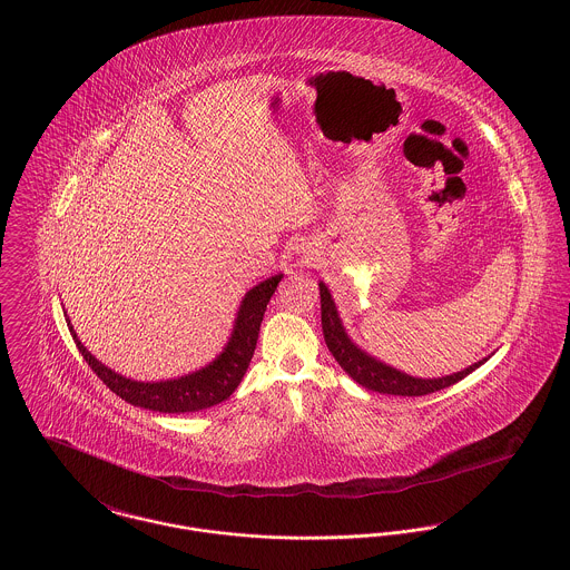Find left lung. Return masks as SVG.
I'll use <instances>...</instances> for the list:
<instances>
[{
    "mask_svg": "<svg viewBox=\"0 0 570 570\" xmlns=\"http://www.w3.org/2000/svg\"><path fill=\"white\" fill-rule=\"evenodd\" d=\"M320 296H322V330H324V338H326L330 354L362 389L373 390L380 394H396V396H422V394L449 389L452 384L461 382L463 377H468L472 371L479 368L480 364H484L489 360L487 356V358L470 364L468 368L456 371L452 375H444V377L407 375V373L390 366L386 362L366 354L360 345L354 343V338L343 326L338 308H336L328 285L324 281H320Z\"/></svg>",
    "mask_w": 570,
    "mask_h": 570,
    "instance_id": "obj_1",
    "label": "left lung"
}]
</instances>
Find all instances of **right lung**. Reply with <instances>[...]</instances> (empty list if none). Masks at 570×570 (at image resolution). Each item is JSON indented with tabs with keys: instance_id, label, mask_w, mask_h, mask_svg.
<instances>
[{
	"instance_id": "obj_1",
	"label": "right lung",
	"mask_w": 570,
	"mask_h": 570,
	"mask_svg": "<svg viewBox=\"0 0 570 570\" xmlns=\"http://www.w3.org/2000/svg\"><path fill=\"white\" fill-rule=\"evenodd\" d=\"M281 278L283 274H274L244 294L234 320L232 334L216 358L197 371H190L186 375L171 377V380L139 382L109 368L96 356H91V352H88V347L77 336L70 320L66 322L81 356L90 364L91 371L102 380V384H107L109 390H114L126 403L151 410V412H160V414L202 412L212 405L223 403L234 394V390L240 386L242 377L255 354L266 306L271 302L272 294L276 292V285L281 283Z\"/></svg>"
}]
</instances>
